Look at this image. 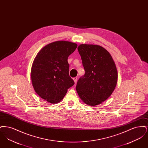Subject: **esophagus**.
Wrapping results in <instances>:
<instances>
[{"mask_svg":"<svg viewBox=\"0 0 148 148\" xmlns=\"http://www.w3.org/2000/svg\"><path fill=\"white\" fill-rule=\"evenodd\" d=\"M77 77H75L73 78V80H74V82H75V83H77Z\"/></svg>","mask_w":148,"mask_h":148,"instance_id":"34e87169","label":"esophagus"}]
</instances>
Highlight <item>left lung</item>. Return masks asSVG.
Listing matches in <instances>:
<instances>
[{"label":"left lung","mask_w":148,"mask_h":148,"mask_svg":"<svg viewBox=\"0 0 148 148\" xmlns=\"http://www.w3.org/2000/svg\"><path fill=\"white\" fill-rule=\"evenodd\" d=\"M77 50L85 70L84 75L77 81V94L85 104L98 105L115 88L118 80L115 64L110 53L101 46L81 44Z\"/></svg>","instance_id":"left-lung-1"}]
</instances>
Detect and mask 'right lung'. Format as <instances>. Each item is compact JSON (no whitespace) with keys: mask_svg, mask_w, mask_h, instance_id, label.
Wrapping results in <instances>:
<instances>
[{"mask_svg":"<svg viewBox=\"0 0 148 148\" xmlns=\"http://www.w3.org/2000/svg\"><path fill=\"white\" fill-rule=\"evenodd\" d=\"M77 48L75 43L58 41L47 45L38 53L32 65L31 79L40 98L57 103L74 84L69 74L68 58Z\"/></svg>","mask_w":148,"mask_h":148,"instance_id":"add662e5","label":"right lung"}]
</instances>
